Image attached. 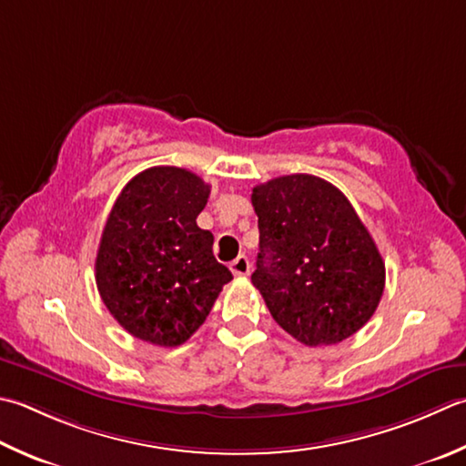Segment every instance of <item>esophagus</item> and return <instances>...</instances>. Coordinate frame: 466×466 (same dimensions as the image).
Masks as SVG:
<instances>
[{
  "label": "esophagus",
  "instance_id": "34e87169",
  "mask_svg": "<svg viewBox=\"0 0 466 466\" xmlns=\"http://www.w3.org/2000/svg\"><path fill=\"white\" fill-rule=\"evenodd\" d=\"M230 270L234 272V277L250 275V260H248V257H244V254H240V257L230 264Z\"/></svg>",
  "mask_w": 466,
  "mask_h": 466
}]
</instances>
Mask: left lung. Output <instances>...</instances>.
<instances>
[{
  "instance_id": "1",
  "label": "left lung",
  "mask_w": 466,
  "mask_h": 466,
  "mask_svg": "<svg viewBox=\"0 0 466 466\" xmlns=\"http://www.w3.org/2000/svg\"><path fill=\"white\" fill-rule=\"evenodd\" d=\"M252 206L260 230L252 285L272 319L309 348L358 333L380 305L386 267L350 199L295 173L254 187Z\"/></svg>"
}]
</instances>
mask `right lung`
Masks as SVG:
<instances>
[{
  "instance_id": "add662e5",
  "label": "right lung",
  "mask_w": 466,
  "mask_h": 466,
  "mask_svg": "<svg viewBox=\"0 0 466 466\" xmlns=\"http://www.w3.org/2000/svg\"><path fill=\"white\" fill-rule=\"evenodd\" d=\"M209 186L181 167H149L118 194L95 262L100 299L137 339L177 348L212 311L232 272L196 218Z\"/></svg>"
}]
</instances>
